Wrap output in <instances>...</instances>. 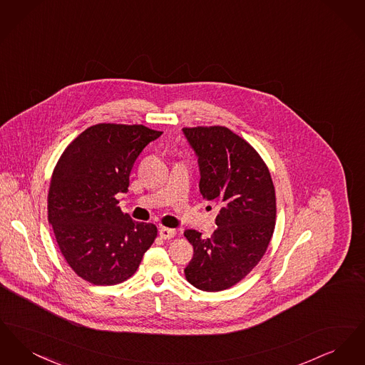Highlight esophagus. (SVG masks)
<instances>
[{
	"label": "esophagus",
	"mask_w": 365,
	"mask_h": 365,
	"mask_svg": "<svg viewBox=\"0 0 365 365\" xmlns=\"http://www.w3.org/2000/svg\"><path fill=\"white\" fill-rule=\"evenodd\" d=\"M158 234H160V237H161L163 240H171V238H174L175 235H176V231L173 230V228L163 227V228H160Z\"/></svg>",
	"instance_id": "34e87169"
}]
</instances>
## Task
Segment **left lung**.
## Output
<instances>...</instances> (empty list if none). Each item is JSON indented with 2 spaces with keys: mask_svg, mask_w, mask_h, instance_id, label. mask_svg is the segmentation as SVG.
I'll return each instance as SVG.
<instances>
[{
  "mask_svg": "<svg viewBox=\"0 0 365 365\" xmlns=\"http://www.w3.org/2000/svg\"><path fill=\"white\" fill-rule=\"evenodd\" d=\"M200 164V192L220 205L210 238L186 230L194 256L187 282L202 292H222L241 282L262 259L274 234L277 197L257 150L223 125L185 127Z\"/></svg>",
  "mask_w": 365,
  "mask_h": 365,
  "instance_id": "8db88e82",
  "label": "left lung"
}]
</instances>
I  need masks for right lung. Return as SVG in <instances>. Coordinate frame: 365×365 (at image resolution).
I'll return each instance as SVG.
<instances>
[{"label": "right lung", "mask_w": 365, "mask_h": 365, "mask_svg": "<svg viewBox=\"0 0 365 365\" xmlns=\"http://www.w3.org/2000/svg\"><path fill=\"white\" fill-rule=\"evenodd\" d=\"M163 133L142 124L98 123L71 142L53 170L48 220L79 278L113 286L131 278L157 237L152 223L123 213L118 192L143 148Z\"/></svg>", "instance_id": "obj_1"}]
</instances>
